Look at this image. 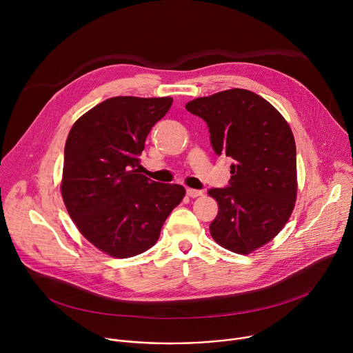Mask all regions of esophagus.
<instances>
[{
  "label": "esophagus",
  "mask_w": 353,
  "mask_h": 353,
  "mask_svg": "<svg viewBox=\"0 0 353 353\" xmlns=\"http://www.w3.org/2000/svg\"><path fill=\"white\" fill-rule=\"evenodd\" d=\"M187 195L191 198H196L199 195H203V191L201 190H194V188H187Z\"/></svg>",
  "instance_id": "34e87169"
}]
</instances>
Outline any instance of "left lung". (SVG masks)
<instances>
[{
  "label": "left lung",
  "mask_w": 353,
  "mask_h": 353,
  "mask_svg": "<svg viewBox=\"0 0 353 353\" xmlns=\"http://www.w3.org/2000/svg\"><path fill=\"white\" fill-rule=\"evenodd\" d=\"M185 109L210 128L218 157L233 159L229 185L211 188L219 211L210 225L214 240L248 254L272 240L296 201V143L281 113L261 96L229 89L198 97Z\"/></svg>",
  "instance_id": "left-lung-1"
}]
</instances>
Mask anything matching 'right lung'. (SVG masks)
Listing matches in <instances>:
<instances>
[{
    "instance_id": "obj_1",
    "label": "right lung",
    "mask_w": 353,
    "mask_h": 353,
    "mask_svg": "<svg viewBox=\"0 0 353 353\" xmlns=\"http://www.w3.org/2000/svg\"><path fill=\"white\" fill-rule=\"evenodd\" d=\"M172 103V97H110L68 134L64 204L79 232L112 257H134L152 247L185 194L183 185L138 173L145 139Z\"/></svg>"
}]
</instances>
